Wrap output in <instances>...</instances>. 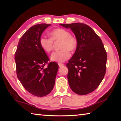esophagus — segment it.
<instances>
[{"mask_svg":"<svg viewBox=\"0 0 121 121\" xmlns=\"http://www.w3.org/2000/svg\"><path fill=\"white\" fill-rule=\"evenodd\" d=\"M58 65H59V67H63V65H64V64H63V63H58Z\"/></svg>","mask_w":121,"mask_h":121,"instance_id":"esophagus-1","label":"esophagus"}]
</instances>
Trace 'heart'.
Masks as SVG:
<instances>
[{
  "label": "heart",
  "mask_w": 121,
  "mask_h": 121,
  "mask_svg": "<svg viewBox=\"0 0 121 121\" xmlns=\"http://www.w3.org/2000/svg\"><path fill=\"white\" fill-rule=\"evenodd\" d=\"M50 38L41 37L39 44L45 52L49 53L52 50L53 42L60 40V50L53 52L51 56L52 61L58 62H64L70 56L71 51L75 50L77 46V39L75 36L71 35L68 30L63 28H56L50 33Z\"/></svg>",
  "instance_id": "b5f03b06"
}]
</instances>
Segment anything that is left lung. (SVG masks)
Listing matches in <instances>:
<instances>
[{"label":"left lung","mask_w":121,"mask_h":121,"mask_svg":"<svg viewBox=\"0 0 121 121\" xmlns=\"http://www.w3.org/2000/svg\"><path fill=\"white\" fill-rule=\"evenodd\" d=\"M70 28L77 46L66 66L69 85L75 93L85 95L99 86L105 75L107 53L101 39L90 26L81 23L60 24Z\"/></svg>","instance_id":"1"}]
</instances>
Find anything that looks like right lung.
<instances>
[{"mask_svg":"<svg viewBox=\"0 0 121 121\" xmlns=\"http://www.w3.org/2000/svg\"><path fill=\"white\" fill-rule=\"evenodd\" d=\"M50 26L41 23L30 28L20 38L15 53L18 79L26 91L37 97L52 91L59 68L57 63H48V56L39 44L42 33Z\"/></svg>","mask_w":121,"mask_h":121,"instance_id":"obj_1","label":"right lung"}]
</instances>
